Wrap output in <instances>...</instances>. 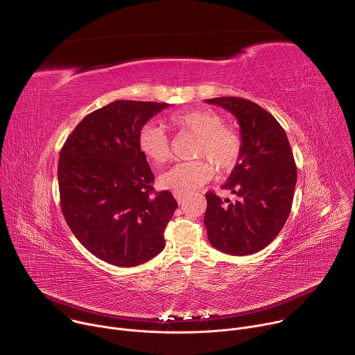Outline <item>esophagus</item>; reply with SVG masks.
I'll return each instance as SVG.
<instances>
[{"instance_id": "34e87169", "label": "esophagus", "mask_w": 355, "mask_h": 355, "mask_svg": "<svg viewBox=\"0 0 355 355\" xmlns=\"http://www.w3.org/2000/svg\"><path fill=\"white\" fill-rule=\"evenodd\" d=\"M174 196H175V199H177L178 204H182L184 199H185V195H181V193H174Z\"/></svg>"}]
</instances>
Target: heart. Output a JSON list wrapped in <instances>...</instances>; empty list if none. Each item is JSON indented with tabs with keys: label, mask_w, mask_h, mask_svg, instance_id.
<instances>
[{
	"label": "heart",
	"mask_w": 355,
	"mask_h": 355,
	"mask_svg": "<svg viewBox=\"0 0 355 355\" xmlns=\"http://www.w3.org/2000/svg\"><path fill=\"white\" fill-rule=\"evenodd\" d=\"M170 123L178 130L196 136L191 153L196 160L178 163L163 173L159 178L163 188L187 195L212 178V164L220 173H227L237 164L243 147L241 136L234 128L223 125V118L219 114L209 110H188L173 114ZM137 144L141 153L156 164L171 159L170 139L164 129L155 122L141 126Z\"/></svg>",
	"instance_id": "heart-1"
}]
</instances>
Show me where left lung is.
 Masks as SVG:
<instances>
[{"label": "left lung", "instance_id": "obj_1", "mask_svg": "<svg viewBox=\"0 0 355 355\" xmlns=\"http://www.w3.org/2000/svg\"><path fill=\"white\" fill-rule=\"evenodd\" d=\"M232 112L240 125L241 155L222 185L236 200L207 192L209 243L230 256L267 247L282 230L292 208L296 166L285 130L264 108L239 96L207 99Z\"/></svg>", "mask_w": 355, "mask_h": 355}]
</instances>
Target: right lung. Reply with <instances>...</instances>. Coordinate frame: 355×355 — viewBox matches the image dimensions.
<instances>
[{"label":"right lung","instance_id":"right-lung-1","mask_svg":"<svg viewBox=\"0 0 355 355\" xmlns=\"http://www.w3.org/2000/svg\"><path fill=\"white\" fill-rule=\"evenodd\" d=\"M168 104L119 99L87 115L60 150V207L78 241L118 267L143 264L163 251L178 204L156 192L137 136Z\"/></svg>","mask_w":355,"mask_h":355}]
</instances>
